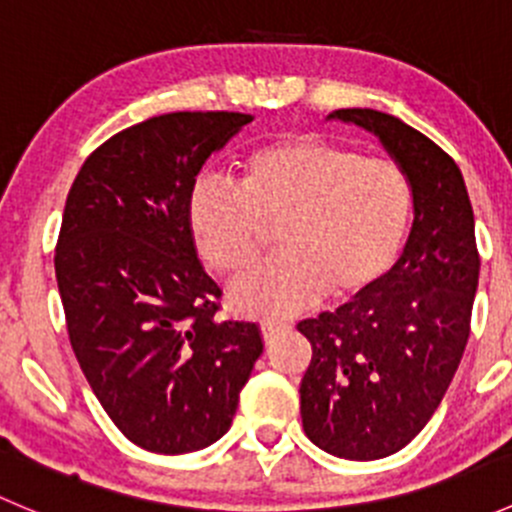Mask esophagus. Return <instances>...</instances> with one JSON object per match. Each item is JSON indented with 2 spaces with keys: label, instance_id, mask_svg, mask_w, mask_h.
Instances as JSON below:
<instances>
[{
  "label": "esophagus",
  "instance_id": "1",
  "mask_svg": "<svg viewBox=\"0 0 512 512\" xmlns=\"http://www.w3.org/2000/svg\"><path fill=\"white\" fill-rule=\"evenodd\" d=\"M260 329H262V337H265V342H270L277 332L287 329V322H282V319H265V322L260 324Z\"/></svg>",
  "mask_w": 512,
  "mask_h": 512
}]
</instances>
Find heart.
<instances>
[{
  "instance_id": "b5f03b06",
  "label": "heart",
  "mask_w": 512,
  "mask_h": 512,
  "mask_svg": "<svg viewBox=\"0 0 512 512\" xmlns=\"http://www.w3.org/2000/svg\"><path fill=\"white\" fill-rule=\"evenodd\" d=\"M188 232L210 270L237 275L277 225L280 255L230 289L237 309L282 317L327 294L352 299L394 267L411 220V185L389 158L361 156L319 136H289L250 151L240 188L200 178L188 193Z\"/></svg>"
}]
</instances>
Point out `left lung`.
Listing matches in <instances>:
<instances>
[{"mask_svg": "<svg viewBox=\"0 0 512 512\" xmlns=\"http://www.w3.org/2000/svg\"><path fill=\"white\" fill-rule=\"evenodd\" d=\"M329 118L376 133L414 193V227L389 275L337 312L302 319L312 361L299 384L309 441L349 461L401 451L441 404L471 334L480 257L456 160L374 108Z\"/></svg>", "mask_w": 512, "mask_h": 512, "instance_id": "left-lung-1", "label": "left lung"}]
</instances>
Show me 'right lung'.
<instances>
[{
    "instance_id": "add662e5",
    "label": "right lung",
    "mask_w": 512,
    "mask_h": 512,
    "mask_svg": "<svg viewBox=\"0 0 512 512\" xmlns=\"http://www.w3.org/2000/svg\"><path fill=\"white\" fill-rule=\"evenodd\" d=\"M250 113L178 111L116 133L81 165L56 240L69 342L118 431L153 453L225 436L262 334L220 322L223 289L188 232V193Z\"/></svg>"
}]
</instances>
